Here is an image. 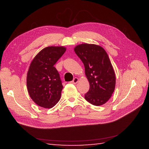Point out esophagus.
Segmentation results:
<instances>
[{
    "instance_id": "esophagus-1",
    "label": "esophagus",
    "mask_w": 149,
    "mask_h": 149,
    "mask_svg": "<svg viewBox=\"0 0 149 149\" xmlns=\"http://www.w3.org/2000/svg\"><path fill=\"white\" fill-rule=\"evenodd\" d=\"M78 81H79V79L77 77H75V78H74V79H73V81H72V83L74 84H76Z\"/></svg>"
}]
</instances>
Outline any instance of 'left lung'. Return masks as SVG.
I'll list each match as a JSON object with an SVG mask.
<instances>
[{
    "mask_svg": "<svg viewBox=\"0 0 149 149\" xmlns=\"http://www.w3.org/2000/svg\"><path fill=\"white\" fill-rule=\"evenodd\" d=\"M74 51L83 63L90 83L85 99L94 106L103 105L111 97L116 83L108 55L102 47L95 44H80L75 47Z\"/></svg>",
    "mask_w": 149,
    "mask_h": 149,
    "instance_id": "8db88e82",
    "label": "left lung"
}]
</instances>
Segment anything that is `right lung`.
<instances>
[{
    "instance_id": "add662e5",
    "label": "right lung",
    "mask_w": 149,
    "mask_h": 149,
    "mask_svg": "<svg viewBox=\"0 0 149 149\" xmlns=\"http://www.w3.org/2000/svg\"><path fill=\"white\" fill-rule=\"evenodd\" d=\"M65 51L64 47H47L31 63L27 74V90L31 99L40 107L52 108L60 99L63 86L54 65Z\"/></svg>"
}]
</instances>
